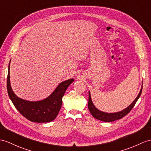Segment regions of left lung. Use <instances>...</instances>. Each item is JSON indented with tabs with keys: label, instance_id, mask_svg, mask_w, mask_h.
Segmentation results:
<instances>
[{
	"label": "left lung",
	"instance_id": "left-lung-1",
	"mask_svg": "<svg viewBox=\"0 0 151 151\" xmlns=\"http://www.w3.org/2000/svg\"><path fill=\"white\" fill-rule=\"evenodd\" d=\"M142 87H143V83H142L140 91H139V93H138L137 98L134 99V101L132 102V103L127 108L123 109L122 111H120L119 112H116V113H105V112L100 111V110H99L93 104L92 101H91L90 92L89 91V93H88L89 97H88V109H89L90 112L91 113V115L97 120L103 121V122H113V121H115L116 120H119L120 119H122L124 116H126L127 114L129 113L131 110L133 109L134 106L136 104V102H137L139 97H140L142 91Z\"/></svg>",
	"mask_w": 151,
	"mask_h": 151
}]
</instances>
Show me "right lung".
I'll use <instances>...</instances> for the list:
<instances>
[{"mask_svg": "<svg viewBox=\"0 0 151 151\" xmlns=\"http://www.w3.org/2000/svg\"><path fill=\"white\" fill-rule=\"evenodd\" d=\"M9 67L10 62L7 78V90L11 101L20 113L31 122L38 123L49 122L56 119L61 107L62 98L74 79H70L61 82L53 92L43 100L29 101L18 97L13 92L10 84Z\"/></svg>", "mask_w": 151, "mask_h": 151, "instance_id": "obj_1", "label": "right lung"}]
</instances>
